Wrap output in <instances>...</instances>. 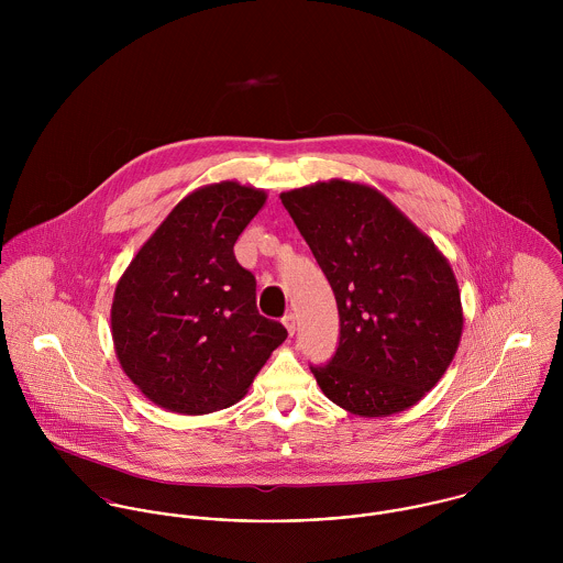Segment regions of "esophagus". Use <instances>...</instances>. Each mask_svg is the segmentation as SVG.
Masks as SVG:
<instances>
[{
    "mask_svg": "<svg viewBox=\"0 0 563 563\" xmlns=\"http://www.w3.org/2000/svg\"><path fill=\"white\" fill-rule=\"evenodd\" d=\"M282 322H284V327L288 329V333H290V335H295V329H297V319H295V314H292V312H290V314H286Z\"/></svg>",
    "mask_w": 563,
    "mask_h": 563,
    "instance_id": "obj_1",
    "label": "esophagus"
}]
</instances>
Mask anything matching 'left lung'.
<instances>
[{"label": "left lung", "mask_w": 563, "mask_h": 563, "mask_svg": "<svg viewBox=\"0 0 563 563\" xmlns=\"http://www.w3.org/2000/svg\"><path fill=\"white\" fill-rule=\"evenodd\" d=\"M279 199L338 303L335 355L312 366L322 395L362 418L416 405L442 379L462 340L449 260L373 186L329 179Z\"/></svg>", "instance_id": "obj_1"}]
</instances>
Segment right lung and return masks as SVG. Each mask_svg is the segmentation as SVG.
Instances as JSON below:
<instances>
[{
	"mask_svg": "<svg viewBox=\"0 0 563 563\" xmlns=\"http://www.w3.org/2000/svg\"><path fill=\"white\" fill-rule=\"evenodd\" d=\"M264 203V190L232 179L197 188L117 284L110 324L119 364L162 409L199 416L241 401L288 335L257 312L255 277L234 255Z\"/></svg>",
	"mask_w": 563,
	"mask_h": 563,
	"instance_id": "right-lung-1",
	"label": "right lung"
}]
</instances>
